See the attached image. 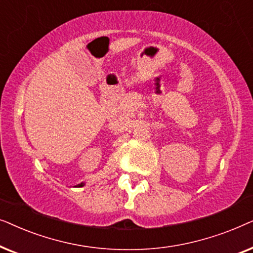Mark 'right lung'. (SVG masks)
<instances>
[{
	"label": "right lung",
	"mask_w": 253,
	"mask_h": 253,
	"mask_svg": "<svg viewBox=\"0 0 253 253\" xmlns=\"http://www.w3.org/2000/svg\"><path fill=\"white\" fill-rule=\"evenodd\" d=\"M83 185H84V183H81V184H78L77 186H78V188H82V186H83Z\"/></svg>",
	"instance_id": "1"
}]
</instances>
